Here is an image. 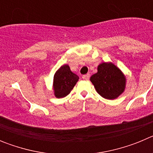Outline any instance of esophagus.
I'll use <instances>...</instances> for the list:
<instances>
[{
  "mask_svg": "<svg viewBox=\"0 0 153 153\" xmlns=\"http://www.w3.org/2000/svg\"><path fill=\"white\" fill-rule=\"evenodd\" d=\"M90 74H86V75H83V76H82V78H83V79H86V80H88L89 79H90Z\"/></svg>",
  "mask_w": 153,
  "mask_h": 153,
  "instance_id": "1",
  "label": "esophagus"
}]
</instances>
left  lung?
Returning <instances> with one entry per match:
<instances>
[{"instance_id": "1", "label": "left lung", "mask_w": 153, "mask_h": 153, "mask_svg": "<svg viewBox=\"0 0 153 153\" xmlns=\"http://www.w3.org/2000/svg\"><path fill=\"white\" fill-rule=\"evenodd\" d=\"M90 81L97 93L107 100H115L124 92L126 79L119 67L111 62H103L97 67V73Z\"/></svg>"}]
</instances>
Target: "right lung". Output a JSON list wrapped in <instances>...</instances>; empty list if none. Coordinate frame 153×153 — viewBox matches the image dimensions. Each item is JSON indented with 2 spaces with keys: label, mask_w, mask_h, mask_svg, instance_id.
I'll return each mask as SVG.
<instances>
[{
  "label": "right lung",
  "mask_w": 153,
  "mask_h": 153,
  "mask_svg": "<svg viewBox=\"0 0 153 153\" xmlns=\"http://www.w3.org/2000/svg\"><path fill=\"white\" fill-rule=\"evenodd\" d=\"M79 76L70 70L69 65L64 64L55 73L53 82V90L56 98H63L71 92Z\"/></svg>",
  "instance_id": "add662e5"
}]
</instances>
